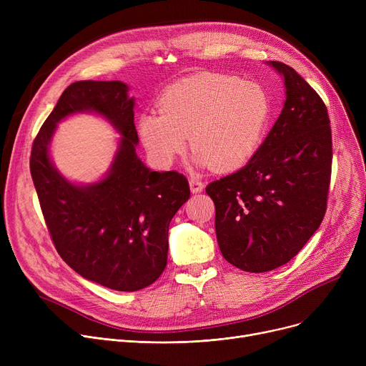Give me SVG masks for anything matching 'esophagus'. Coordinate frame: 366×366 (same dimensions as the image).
I'll return each instance as SVG.
<instances>
[{
	"label": "esophagus",
	"mask_w": 366,
	"mask_h": 366,
	"mask_svg": "<svg viewBox=\"0 0 366 366\" xmlns=\"http://www.w3.org/2000/svg\"><path fill=\"white\" fill-rule=\"evenodd\" d=\"M189 188L193 193H200V191H203L204 188V184L199 179V178H191L189 179Z\"/></svg>",
	"instance_id": "esophagus-1"
}]
</instances>
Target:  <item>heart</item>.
I'll return each mask as SVG.
<instances>
[{
    "mask_svg": "<svg viewBox=\"0 0 366 366\" xmlns=\"http://www.w3.org/2000/svg\"><path fill=\"white\" fill-rule=\"evenodd\" d=\"M272 115L270 96L254 81L203 72L170 84L159 98V114L142 112L141 139L163 166L187 148V137L202 166L234 170L254 157Z\"/></svg>",
    "mask_w": 366,
    "mask_h": 366,
    "instance_id": "heart-1",
    "label": "heart"
}]
</instances>
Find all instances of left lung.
<instances>
[{
  "label": "left lung",
  "instance_id": "obj_1",
  "mask_svg": "<svg viewBox=\"0 0 366 366\" xmlns=\"http://www.w3.org/2000/svg\"><path fill=\"white\" fill-rule=\"evenodd\" d=\"M283 76L285 107L254 157L210 182L222 257L249 273L291 261L323 221L332 169L330 115L316 90L291 66Z\"/></svg>",
  "mask_w": 366,
  "mask_h": 366
}]
</instances>
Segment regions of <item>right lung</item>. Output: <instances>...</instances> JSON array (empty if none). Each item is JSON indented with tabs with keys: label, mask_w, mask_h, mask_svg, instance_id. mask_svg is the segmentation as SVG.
<instances>
[{
	"label": "right lung",
	"mask_w": 366,
	"mask_h": 366,
	"mask_svg": "<svg viewBox=\"0 0 366 366\" xmlns=\"http://www.w3.org/2000/svg\"><path fill=\"white\" fill-rule=\"evenodd\" d=\"M127 89L122 81L68 86L34 139L29 167L57 254L84 279L133 292L164 272L169 224L189 199V185L182 173L151 172L138 159ZM81 110L102 113L124 137L107 178L87 187L66 182L48 159L55 123Z\"/></svg>",
	"instance_id": "obj_1"
}]
</instances>
